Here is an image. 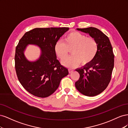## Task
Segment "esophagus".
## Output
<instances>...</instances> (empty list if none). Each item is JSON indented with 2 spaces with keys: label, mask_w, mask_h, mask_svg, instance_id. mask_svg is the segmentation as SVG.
I'll use <instances>...</instances> for the list:
<instances>
[{
  "label": "esophagus",
  "mask_w": 128,
  "mask_h": 128,
  "mask_svg": "<svg viewBox=\"0 0 128 128\" xmlns=\"http://www.w3.org/2000/svg\"><path fill=\"white\" fill-rule=\"evenodd\" d=\"M68 72H69V73H72L73 72V70H72V69H68Z\"/></svg>",
  "instance_id": "34e87169"
}]
</instances>
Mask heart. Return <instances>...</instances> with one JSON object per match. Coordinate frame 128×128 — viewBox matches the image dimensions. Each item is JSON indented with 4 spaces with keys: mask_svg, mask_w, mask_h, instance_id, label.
Wrapping results in <instances>:
<instances>
[{
    "mask_svg": "<svg viewBox=\"0 0 128 128\" xmlns=\"http://www.w3.org/2000/svg\"><path fill=\"white\" fill-rule=\"evenodd\" d=\"M69 50H71L72 56L65 60ZM54 51L58 58L63 60L64 66L72 68L80 64L83 66L90 64L97 54L98 44L94 38L78 32H72L65 36L64 42H56Z\"/></svg>",
    "mask_w": 128,
    "mask_h": 128,
    "instance_id": "heart-1",
    "label": "heart"
}]
</instances>
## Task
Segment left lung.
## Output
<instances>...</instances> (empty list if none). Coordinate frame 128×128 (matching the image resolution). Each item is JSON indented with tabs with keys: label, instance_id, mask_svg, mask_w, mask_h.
<instances>
[{
	"label": "left lung",
	"instance_id": "obj_1",
	"mask_svg": "<svg viewBox=\"0 0 128 128\" xmlns=\"http://www.w3.org/2000/svg\"><path fill=\"white\" fill-rule=\"evenodd\" d=\"M89 34L97 42L98 51L94 60L83 68L76 69L80 75L75 87L81 94L94 96L104 91L109 84L114 64V55L108 37L94 27L77 28Z\"/></svg>",
	"mask_w": 128,
	"mask_h": 128
}]
</instances>
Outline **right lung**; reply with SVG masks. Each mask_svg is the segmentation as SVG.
I'll return each instance as SVG.
<instances>
[{
    "mask_svg": "<svg viewBox=\"0 0 128 128\" xmlns=\"http://www.w3.org/2000/svg\"><path fill=\"white\" fill-rule=\"evenodd\" d=\"M69 30L62 28H34L24 34L15 50V68L19 82L26 90L40 98L48 97L59 86L68 69L56 59L54 46L60 38ZM38 46L41 54L35 62L27 60L24 52L27 45Z\"/></svg>",
    "mask_w": 128,
    "mask_h": 128,
    "instance_id": "obj_1",
    "label": "right lung"
}]
</instances>
